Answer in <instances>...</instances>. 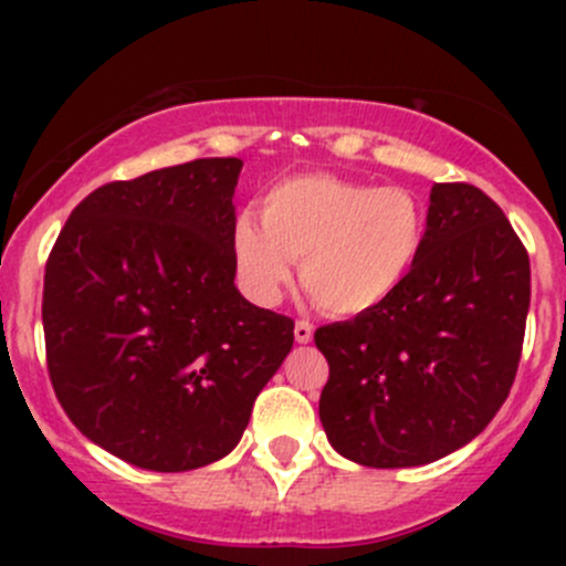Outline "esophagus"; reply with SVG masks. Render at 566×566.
I'll use <instances>...</instances> for the list:
<instances>
[{"label": "esophagus", "mask_w": 566, "mask_h": 566, "mask_svg": "<svg viewBox=\"0 0 566 566\" xmlns=\"http://www.w3.org/2000/svg\"><path fill=\"white\" fill-rule=\"evenodd\" d=\"M312 336H315V325H312L310 319H298V323H295V342L306 345V342H312Z\"/></svg>", "instance_id": "34e87169"}]
</instances>
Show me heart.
<instances>
[{
    "instance_id": "1",
    "label": "heart",
    "mask_w": 566,
    "mask_h": 566,
    "mask_svg": "<svg viewBox=\"0 0 566 566\" xmlns=\"http://www.w3.org/2000/svg\"><path fill=\"white\" fill-rule=\"evenodd\" d=\"M427 243V210L399 186H369L328 172L276 180L260 197V221L232 227V256L251 301L273 306L301 282L331 315H364L413 276Z\"/></svg>"
}]
</instances>
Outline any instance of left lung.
<instances>
[{
	"mask_svg": "<svg viewBox=\"0 0 566 566\" xmlns=\"http://www.w3.org/2000/svg\"><path fill=\"white\" fill-rule=\"evenodd\" d=\"M528 301V251L504 210L471 182H436L413 276L386 304L315 331L331 447L408 468L476 438L515 384Z\"/></svg>",
	"mask_w": 566,
	"mask_h": 566,
	"instance_id": "8db88e82",
	"label": "left lung"
}]
</instances>
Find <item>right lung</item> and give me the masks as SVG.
I'll list each match as a JSON object with an SVG mask.
<instances>
[{
    "label": "right lung",
    "mask_w": 566,
    "mask_h": 566,
    "mask_svg": "<svg viewBox=\"0 0 566 566\" xmlns=\"http://www.w3.org/2000/svg\"><path fill=\"white\" fill-rule=\"evenodd\" d=\"M241 158H197L95 188L43 279L45 364L67 419L114 458L191 471L241 441L293 347V317L235 287Z\"/></svg>",
    "instance_id": "add662e5"
}]
</instances>
